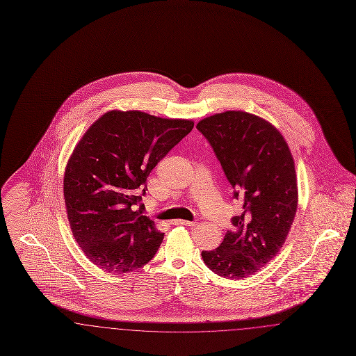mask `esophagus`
Returning <instances> with one entry per match:
<instances>
[{
  "mask_svg": "<svg viewBox=\"0 0 356 356\" xmlns=\"http://www.w3.org/2000/svg\"><path fill=\"white\" fill-rule=\"evenodd\" d=\"M172 224L175 225H195L196 221H188V220H173Z\"/></svg>",
  "mask_w": 356,
  "mask_h": 356,
  "instance_id": "obj_1",
  "label": "esophagus"
}]
</instances>
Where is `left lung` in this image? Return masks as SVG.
<instances>
[{
  "label": "left lung",
  "mask_w": 356,
  "mask_h": 356,
  "mask_svg": "<svg viewBox=\"0 0 356 356\" xmlns=\"http://www.w3.org/2000/svg\"><path fill=\"white\" fill-rule=\"evenodd\" d=\"M196 128L208 140L243 213L232 218L216 250L203 251L211 271L244 279L267 266L283 247L298 208L293 157L280 132L259 116L241 111L216 113Z\"/></svg>",
  "instance_id": "8db88e82"
}]
</instances>
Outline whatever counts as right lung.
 I'll return each instance as SVG.
<instances>
[{
	"instance_id": "obj_1",
	"label": "right lung",
	"mask_w": 356,
	"mask_h": 356,
	"mask_svg": "<svg viewBox=\"0 0 356 356\" xmlns=\"http://www.w3.org/2000/svg\"><path fill=\"white\" fill-rule=\"evenodd\" d=\"M192 128L191 120L111 111L76 145L64 176L69 224L99 268L127 273L152 260L164 234L137 205L149 173Z\"/></svg>"
}]
</instances>
